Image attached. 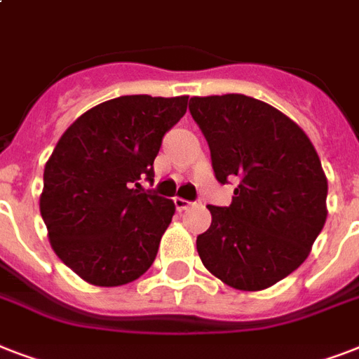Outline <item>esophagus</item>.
<instances>
[{"instance_id": "1", "label": "esophagus", "mask_w": 359, "mask_h": 359, "mask_svg": "<svg viewBox=\"0 0 359 359\" xmlns=\"http://www.w3.org/2000/svg\"><path fill=\"white\" fill-rule=\"evenodd\" d=\"M173 201L177 210H186L188 207H191V201H186V199H182V197H175Z\"/></svg>"}]
</instances>
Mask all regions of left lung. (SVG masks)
Here are the masks:
<instances>
[{
	"label": "left lung",
	"instance_id": "obj_1",
	"mask_svg": "<svg viewBox=\"0 0 359 359\" xmlns=\"http://www.w3.org/2000/svg\"><path fill=\"white\" fill-rule=\"evenodd\" d=\"M216 179L236 182L229 207L208 205L197 236L208 272L233 289L272 287L306 261L328 210V180L306 132L270 104L245 95L190 98Z\"/></svg>",
	"mask_w": 359,
	"mask_h": 359
}]
</instances>
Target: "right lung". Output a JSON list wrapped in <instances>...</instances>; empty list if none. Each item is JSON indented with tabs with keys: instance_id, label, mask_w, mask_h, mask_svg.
Masks as SVG:
<instances>
[{
	"instance_id": "add662e5",
	"label": "right lung",
	"mask_w": 359,
	"mask_h": 359,
	"mask_svg": "<svg viewBox=\"0 0 359 359\" xmlns=\"http://www.w3.org/2000/svg\"><path fill=\"white\" fill-rule=\"evenodd\" d=\"M188 97L130 95L102 102L61 135L44 168L41 214L55 255L98 287L130 283L151 268L175 203L151 190L165 132Z\"/></svg>"
}]
</instances>
